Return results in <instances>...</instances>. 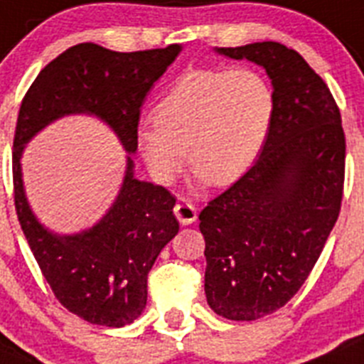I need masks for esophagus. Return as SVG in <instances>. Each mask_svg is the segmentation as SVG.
I'll return each instance as SVG.
<instances>
[{
    "label": "esophagus",
    "mask_w": 364,
    "mask_h": 364,
    "mask_svg": "<svg viewBox=\"0 0 364 364\" xmlns=\"http://www.w3.org/2000/svg\"><path fill=\"white\" fill-rule=\"evenodd\" d=\"M174 214L181 225H192V223L198 219V210H196V206L188 201L176 203Z\"/></svg>",
    "instance_id": "34e87169"
}]
</instances>
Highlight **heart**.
I'll use <instances>...</instances> for the list:
<instances>
[{
    "label": "heart",
    "mask_w": 364,
    "mask_h": 364,
    "mask_svg": "<svg viewBox=\"0 0 364 364\" xmlns=\"http://www.w3.org/2000/svg\"><path fill=\"white\" fill-rule=\"evenodd\" d=\"M274 90L254 68L190 70L172 83L136 146L159 183L188 165L215 186L237 181L259 158L274 117Z\"/></svg>",
    "instance_id": "obj_1"
}]
</instances>
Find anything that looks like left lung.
I'll return each mask as SVG.
<instances>
[{
	"mask_svg": "<svg viewBox=\"0 0 364 364\" xmlns=\"http://www.w3.org/2000/svg\"><path fill=\"white\" fill-rule=\"evenodd\" d=\"M267 70L274 117L257 161L199 214L205 294L218 316L254 321L297 294L341 210L346 141L330 88L276 41L218 48Z\"/></svg>",
	"mask_w": 364,
	"mask_h": 364,
	"instance_id": "1",
	"label": "left lung"
}]
</instances>
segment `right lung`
Here are the masks:
<instances>
[{"instance_id": "right-lung-1", "label": "right lung", "mask_w": 364, "mask_h": 364, "mask_svg": "<svg viewBox=\"0 0 364 364\" xmlns=\"http://www.w3.org/2000/svg\"><path fill=\"white\" fill-rule=\"evenodd\" d=\"M179 50V45L137 52L74 45L39 72L19 107L12 152L19 225L55 299L92 325L119 328L141 316L150 268L179 230L176 198L165 186L134 178L129 156L119 196L103 219L81 234H52L25 198L21 152L58 117L92 114L134 154L143 100Z\"/></svg>"}]
</instances>
